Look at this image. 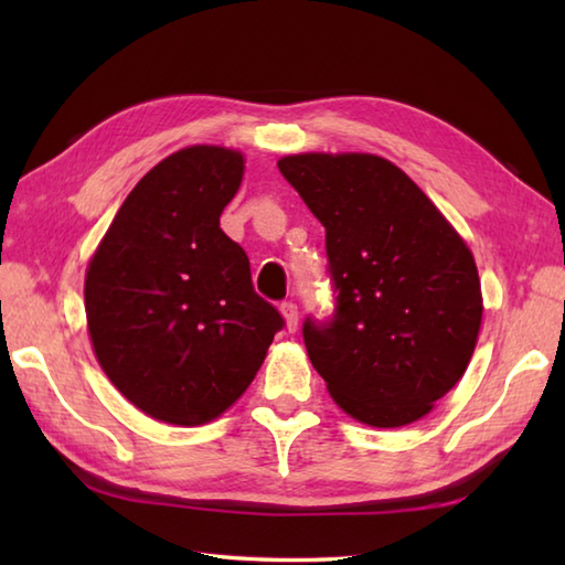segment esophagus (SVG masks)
I'll return each instance as SVG.
<instances>
[{
  "label": "esophagus",
  "mask_w": 565,
  "mask_h": 565,
  "mask_svg": "<svg viewBox=\"0 0 565 565\" xmlns=\"http://www.w3.org/2000/svg\"><path fill=\"white\" fill-rule=\"evenodd\" d=\"M281 316H284V320H286V330L296 332V328H298V306L291 303V301L281 303Z\"/></svg>",
  "instance_id": "obj_1"
}]
</instances>
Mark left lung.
Wrapping results in <instances>:
<instances>
[{"label":"left lung","mask_w":565,"mask_h":565,"mask_svg":"<svg viewBox=\"0 0 565 565\" xmlns=\"http://www.w3.org/2000/svg\"><path fill=\"white\" fill-rule=\"evenodd\" d=\"M326 225L330 320L306 318L310 362L371 427L425 417L471 362L483 318L471 249L411 177L366 152L279 160Z\"/></svg>","instance_id":"1"}]
</instances>
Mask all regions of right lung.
Instances as JSON below:
<instances>
[{
  "instance_id": "obj_1",
  "label": "right lung",
  "mask_w": 565,
  "mask_h": 565,
  "mask_svg": "<svg viewBox=\"0 0 565 565\" xmlns=\"http://www.w3.org/2000/svg\"><path fill=\"white\" fill-rule=\"evenodd\" d=\"M243 154L179 150L140 179L89 262L84 308L104 374L142 413L203 425L255 379L284 318L221 231Z\"/></svg>"
}]
</instances>
